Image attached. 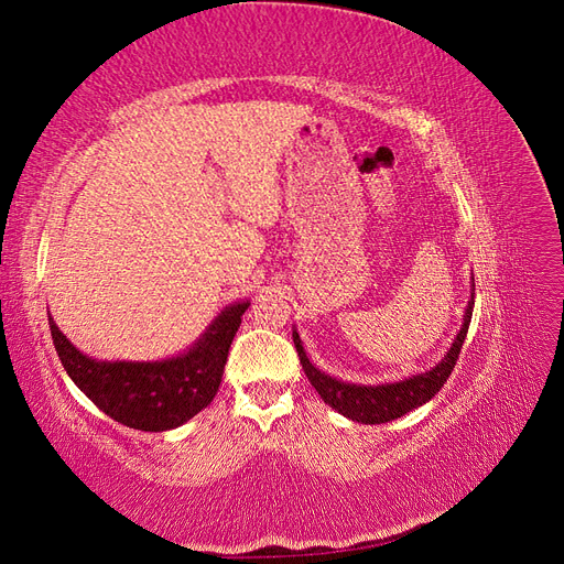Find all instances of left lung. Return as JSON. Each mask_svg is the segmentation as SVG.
<instances>
[{
  "label": "left lung",
  "instance_id": "obj_1",
  "mask_svg": "<svg viewBox=\"0 0 564 564\" xmlns=\"http://www.w3.org/2000/svg\"><path fill=\"white\" fill-rule=\"evenodd\" d=\"M473 294H475V280H473ZM473 294L466 305L464 324H460V332L456 334L452 348L431 371H423V373H416V377H409V379H402L395 383H381V386H360V383L340 381V379L329 377V373L319 371L308 360V355H305L303 344H301V336L294 329V334H292L294 346H296L305 377H308V381L319 392V398L324 402L350 421L377 425V423H388L392 419H400L406 412H412V409L435 398L440 388L447 383L449 373L458 360V352H460V348H464L466 334H468V324L473 317V303H475Z\"/></svg>",
  "mask_w": 564,
  "mask_h": 564
}]
</instances>
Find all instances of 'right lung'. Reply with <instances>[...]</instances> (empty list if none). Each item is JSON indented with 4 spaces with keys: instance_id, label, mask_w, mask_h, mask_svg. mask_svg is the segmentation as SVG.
I'll use <instances>...</instances> for the list:
<instances>
[{
    "instance_id": "right-lung-1",
    "label": "right lung",
    "mask_w": 564,
    "mask_h": 564,
    "mask_svg": "<svg viewBox=\"0 0 564 564\" xmlns=\"http://www.w3.org/2000/svg\"><path fill=\"white\" fill-rule=\"evenodd\" d=\"M247 308L249 301L228 305L191 348L162 362H98L79 352L51 315L48 327L67 377L100 412L127 429L162 433L191 421L214 400Z\"/></svg>"
}]
</instances>
